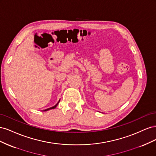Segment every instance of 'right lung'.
I'll use <instances>...</instances> for the list:
<instances>
[{
  "label": "right lung",
  "instance_id": "obj_1",
  "mask_svg": "<svg viewBox=\"0 0 156 156\" xmlns=\"http://www.w3.org/2000/svg\"><path fill=\"white\" fill-rule=\"evenodd\" d=\"M60 100H59V101H58V103H56V104L55 106L52 107H50V108H47V109H45V110H44L43 111H48V110H50V109H53V108H56V106H57V105H58V103H59V102H60Z\"/></svg>",
  "mask_w": 156,
  "mask_h": 156
}]
</instances>
